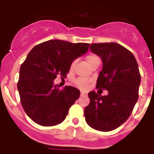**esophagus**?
<instances>
[{"label": "esophagus", "instance_id": "1", "mask_svg": "<svg viewBox=\"0 0 154 154\" xmlns=\"http://www.w3.org/2000/svg\"><path fill=\"white\" fill-rule=\"evenodd\" d=\"M88 95V94L85 93V92H81V97H86Z\"/></svg>", "mask_w": 154, "mask_h": 154}]
</instances>
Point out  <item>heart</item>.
Returning a JSON list of instances; mask_svg holds the SVG:
<instances>
[{"label": "heart", "mask_w": 154, "mask_h": 154, "mask_svg": "<svg viewBox=\"0 0 154 154\" xmlns=\"http://www.w3.org/2000/svg\"><path fill=\"white\" fill-rule=\"evenodd\" d=\"M98 59L99 58H98L96 55L90 54V55H88V56L86 57V61L87 63L89 64V66H91L94 61L96 60H98ZM74 64H75V62H73L71 66H73ZM75 84L78 88H81V89H85V88L88 87V81H87V80H85V79L84 78L77 79V81H75Z\"/></svg>", "instance_id": "b5f03b06"}]
</instances>
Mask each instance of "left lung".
Returning a JSON list of instances; mask_svg holds the SVG:
<instances>
[{
	"label": "left lung",
	"instance_id": "8db88e82",
	"mask_svg": "<svg viewBox=\"0 0 154 154\" xmlns=\"http://www.w3.org/2000/svg\"><path fill=\"white\" fill-rule=\"evenodd\" d=\"M90 49L102 60L97 88L106 89L109 94L88 93L90 104L85 109V120L93 129L109 132L122 125L133 112L139 97L140 70L133 53L120 44L94 43Z\"/></svg>",
	"mask_w": 154,
	"mask_h": 154
}]
</instances>
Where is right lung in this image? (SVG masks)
<instances>
[{
    "mask_svg": "<svg viewBox=\"0 0 154 154\" xmlns=\"http://www.w3.org/2000/svg\"><path fill=\"white\" fill-rule=\"evenodd\" d=\"M89 45L53 39L29 52L20 68L18 90L24 111L35 123L53 126L66 119L80 91L71 86L60 90L54 80L57 75L66 77L72 63L88 51Z\"/></svg>",
    "mask_w": 154,
    "mask_h": 154,
    "instance_id": "add662e5",
    "label": "right lung"
}]
</instances>
